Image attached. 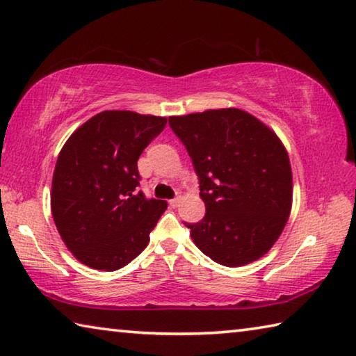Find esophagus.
<instances>
[{
	"mask_svg": "<svg viewBox=\"0 0 356 356\" xmlns=\"http://www.w3.org/2000/svg\"><path fill=\"white\" fill-rule=\"evenodd\" d=\"M179 204H180V197H174V200H170V206L171 207H179Z\"/></svg>",
	"mask_w": 356,
	"mask_h": 356,
	"instance_id": "1",
	"label": "esophagus"
}]
</instances>
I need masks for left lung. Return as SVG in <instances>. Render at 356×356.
I'll use <instances>...</instances> for the list:
<instances>
[{"label": "left lung", "mask_w": 356, "mask_h": 356, "mask_svg": "<svg viewBox=\"0 0 356 356\" xmlns=\"http://www.w3.org/2000/svg\"><path fill=\"white\" fill-rule=\"evenodd\" d=\"M170 125L188 150L206 204V216L186 225L193 242L226 267L257 261L291 215L293 184L284 144L238 108L171 116Z\"/></svg>", "instance_id": "1"}]
</instances>
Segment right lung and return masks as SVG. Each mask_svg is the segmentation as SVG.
Returning <instances> with one entry per match:
<instances>
[{
	"mask_svg": "<svg viewBox=\"0 0 356 356\" xmlns=\"http://www.w3.org/2000/svg\"><path fill=\"white\" fill-rule=\"evenodd\" d=\"M165 125L161 116L108 110L65 141L53 172L51 215L81 264L114 272L147 246L168 204L136 190L138 159Z\"/></svg>",
	"mask_w": 356,
	"mask_h": 356,
	"instance_id": "add662e5",
	"label": "right lung"
}]
</instances>
